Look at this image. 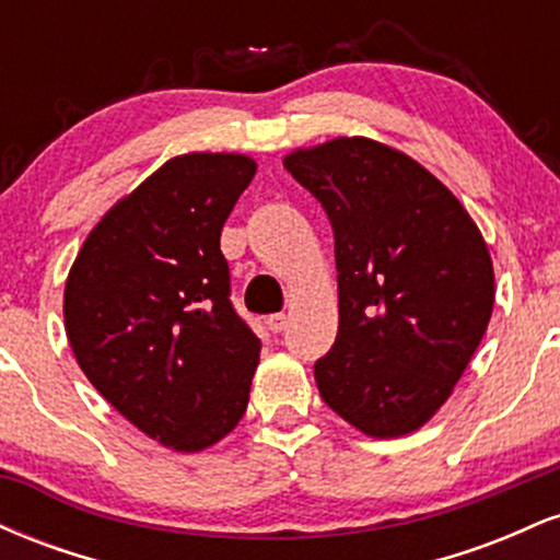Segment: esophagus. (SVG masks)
Segmentation results:
<instances>
[{
	"mask_svg": "<svg viewBox=\"0 0 560 560\" xmlns=\"http://www.w3.org/2000/svg\"><path fill=\"white\" fill-rule=\"evenodd\" d=\"M266 324L273 334H279V331L287 329V316H284V313H273V316H268Z\"/></svg>",
	"mask_w": 560,
	"mask_h": 560,
	"instance_id": "esophagus-1",
	"label": "esophagus"
}]
</instances>
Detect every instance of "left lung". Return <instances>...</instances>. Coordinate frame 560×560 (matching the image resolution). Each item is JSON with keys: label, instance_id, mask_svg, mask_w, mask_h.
<instances>
[{"label": "left lung", "instance_id": "left-lung-1", "mask_svg": "<svg viewBox=\"0 0 560 560\" xmlns=\"http://www.w3.org/2000/svg\"><path fill=\"white\" fill-rule=\"evenodd\" d=\"M284 168L334 229L339 331L318 358L324 402L363 434L423 427L490 324V249L464 205L413 158L365 137L294 150Z\"/></svg>", "mask_w": 560, "mask_h": 560}]
</instances>
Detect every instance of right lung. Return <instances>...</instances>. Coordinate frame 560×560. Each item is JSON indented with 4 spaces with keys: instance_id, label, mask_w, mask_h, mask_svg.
Instances as JSON below:
<instances>
[{
    "instance_id": "right-lung-1",
    "label": "right lung",
    "mask_w": 560,
    "mask_h": 560,
    "mask_svg": "<svg viewBox=\"0 0 560 560\" xmlns=\"http://www.w3.org/2000/svg\"><path fill=\"white\" fill-rule=\"evenodd\" d=\"M253 158L189 152L115 202L66 284L81 371L160 445L197 453L247 410L260 339L231 305L221 231L253 182Z\"/></svg>"
}]
</instances>
